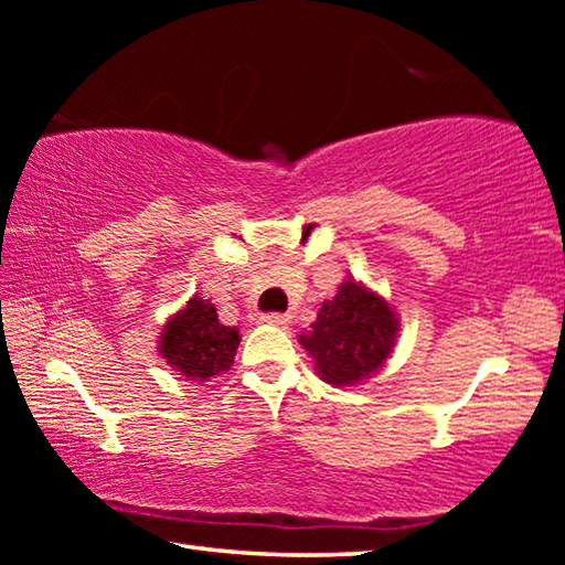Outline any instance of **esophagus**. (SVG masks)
Here are the masks:
<instances>
[{"instance_id":"34e87169","label":"esophagus","mask_w":565,"mask_h":565,"mask_svg":"<svg viewBox=\"0 0 565 565\" xmlns=\"http://www.w3.org/2000/svg\"><path fill=\"white\" fill-rule=\"evenodd\" d=\"M262 321L271 323V327H289L291 317H289V313H264Z\"/></svg>"}]
</instances>
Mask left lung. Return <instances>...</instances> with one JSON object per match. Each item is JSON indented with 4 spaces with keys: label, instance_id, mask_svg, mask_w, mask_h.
<instances>
[{
    "label": "left lung",
    "instance_id": "1",
    "mask_svg": "<svg viewBox=\"0 0 565 565\" xmlns=\"http://www.w3.org/2000/svg\"><path fill=\"white\" fill-rule=\"evenodd\" d=\"M398 323L391 306L356 281H347L321 306L311 333L299 339L317 359L319 376L333 386L369 379L394 349Z\"/></svg>",
    "mask_w": 565,
    "mask_h": 565
}]
</instances>
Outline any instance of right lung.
Instances as JSON below:
<instances>
[{
	"label": "right lung",
	"instance_id": "obj_1",
	"mask_svg": "<svg viewBox=\"0 0 565 565\" xmlns=\"http://www.w3.org/2000/svg\"><path fill=\"white\" fill-rule=\"evenodd\" d=\"M238 331L218 323L214 303L191 299L161 333V356L181 376L206 381L232 369Z\"/></svg>",
	"mask_w": 565,
	"mask_h": 565
}]
</instances>
